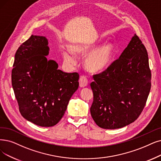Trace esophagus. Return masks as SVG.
Wrapping results in <instances>:
<instances>
[{"label":"esophagus","instance_id":"esophagus-1","mask_svg":"<svg viewBox=\"0 0 161 161\" xmlns=\"http://www.w3.org/2000/svg\"><path fill=\"white\" fill-rule=\"evenodd\" d=\"M88 85V80L85 76H81L79 79V86L81 88H84Z\"/></svg>","mask_w":161,"mask_h":161}]
</instances>
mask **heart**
<instances>
[{"mask_svg":"<svg viewBox=\"0 0 161 161\" xmlns=\"http://www.w3.org/2000/svg\"><path fill=\"white\" fill-rule=\"evenodd\" d=\"M97 47L98 44L94 43L79 45L72 47L75 55L80 57L88 55L85 60V67L92 73H98L104 70L110 64L114 53V46L110 43L104 45L94 51ZM73 53L69 50H62V56L67 63H75L76 57Z\"/></svg>","mask_w":161,"mask_h":161,"instance_id":"heart-1","label":"heart"}]
</instances>
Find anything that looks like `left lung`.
Returning a JSON list of instances; mask_svg holds the SVG:
<instances>
[{"label": "left lung", "mask_w": 161, "mask_h": 161, "mask_svg": "<svg viewBox=\"0 0 161 161\" xmlns=\"http://www.w3.org/2000/svg\"><path fill=\"white\" fill-rule=\"evenodd\" d=\"M92 118L103 129H118L136 121L146 104L151 86L147 49L135 34L118 59L93 75Z\"/></svg>", "instance_id": "left-lung-1"}]
</instances>
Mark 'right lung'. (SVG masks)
Wrapping results in <instances>:
<instances>
[{
    "label": "right lung",
    "mask_w": 161,
    "mask_h": 161,
    "mask_svg": "<svg viewBox=\"0 0 161 161\" xmlns=\"http://www.w3.org/2000/svg\"><path fill=\"white\" fill-rule=\"evenodd\" d=\"M47 45L46 37L31 35L17 49L12 70L21 115L42 127L58 123L79 85L78 73L63 72L55 61L47 60Z\"/></svg>",
    "instance_id": "obj_1"
}]
</instances>
